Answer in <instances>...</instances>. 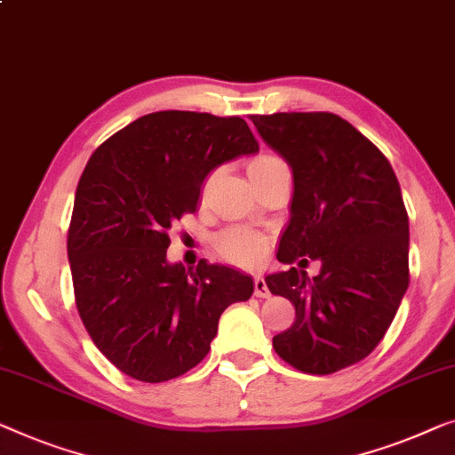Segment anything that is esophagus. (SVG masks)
<instances>
[{
	"label": "esophagus",
	"instance_id": "1",
	"mask_svg": "<svg viewBox=\"0 0 455 455\" xmlns=\"http://www.w3.org/2000/svg\"><path fill=\"white\" fill-rule=\"evenodd\" d=\"M254 295L256 298H268V295H271V291H268L267 287V281L262 279L260 275L254 276Z\"/></svg>",
	"mask_w": 455,
	"mask_h": 455
}]
</instances>
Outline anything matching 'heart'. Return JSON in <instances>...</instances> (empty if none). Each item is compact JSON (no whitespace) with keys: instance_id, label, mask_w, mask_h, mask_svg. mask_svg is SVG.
<instances>
[{"instance_id":"obj_1","label":"heart","mask_w":455,"mask_h":455,"mask_svg":"<svg viewBox=\"0 0 455 455\" xmlns=\"http://www.w3.org/2000/svg\"><path fill=\"white\" fill-rule=\"evenodd\" d=\"M283 166V162L275 156H259L250 162L248 166V174L250 179H259V176L271 172V170ZM209 188V180L203 184V195L207 193ZM265 246L267 242L259 232L250 228H229L226 232H221L215 238V250L221 259H226L234 265H242V267H254L259 265L262 254H265Z\"/></svg>"}]
</instances>
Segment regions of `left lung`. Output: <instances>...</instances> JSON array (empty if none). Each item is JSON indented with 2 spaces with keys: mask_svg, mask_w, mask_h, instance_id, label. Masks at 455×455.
<instances>
[{
  "mask_svg": "<svg viewBox=\"0 0 455 455\" xmlns=\"http://www.w3.org/2000/svg\"><path fill=\"white\" fill-rule=\"evenodd\" d=\"M252 123L293 172L283 265L320 260V273L267 275L295 306L276 355L295 370L328 375L365 359L390 328L408 287V215L386 156L332 113L254 115Z\"/></svg>",
  "mask_w": 455,
  "mask_h": 455,
  "instance_id": "left-lung-1",
  "label": "left lung"
}]
</instances>
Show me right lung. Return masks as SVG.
<instances>
[{"label":"right lung","instance_id":"add662e5","mask_svg":"<svg viewBox=\"0 0 455 455\" xmlns=\"http://www.w3.org/2000/svg\"><path fill=\"white\" fill-rule=\"evenodd\" d=\"M256 151L240 116L160 110L116 131L85 164L68 234L76 306L123 373L160 384L193 370L223 309L250 299L252 276L207 260L172 265L166 250L207 174Z\"/></svg>","mask_w":455,"mask_h":455}]
</instances>
